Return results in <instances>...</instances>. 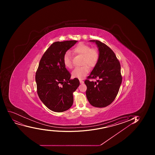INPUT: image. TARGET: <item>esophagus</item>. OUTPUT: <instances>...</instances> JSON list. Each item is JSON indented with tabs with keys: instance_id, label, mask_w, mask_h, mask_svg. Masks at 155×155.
<instances>
[{
	"instance_id": "esophagus-1",
	"label": "esophagus",
	"mask_w": 155,
	"mask_h": 155,
	"mask_svg": "<svg viewBox=\"0 0 155 155\" xmlns=\"http://www.w3.org/2000/svg\"><path fill=\"white\" fill-rule=\"evenodd\" d=\"M79 81H80V84H83V83H84V81H82V80H81V79H80V80H79Z\"/></svg>"
}]
</instances>
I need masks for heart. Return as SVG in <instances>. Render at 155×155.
I'll return each mask as SVG.
<instances>
[{"mask_svg":"<svg viewBox=\"0 0 155 155\" xmlns=\"http://www.w3.org/2000/svg\"><path fill=\"white\" fill-rule=\"evenodd\" d=\"M72 52L76 55L82 57L81 64L80 67L75 68L72 73L74 78L82 79L84 78L89 72V68H94L97 65L100 58V54L98 50L92 48L91 46L84 43H80L75 47ZM63 61L64 66L69 69L73 68L72 58L70 52L67 51L63 57Z\"/></svg>","mask_w":155,"mask_h":155,"instance_id":"1","label":"heart"}]
</instances>
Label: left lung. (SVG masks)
<instances>
[{"label": "left lung", "mask_w": 155, "mask_h": 155, "mask_svg": "<svg viewBox=\"0 0 155 155\" xmlns=\"http://www.w3.org/2000/svg\"><path fill=\"white\" fill-rule=\"evenodd\" d=\"M95 42L98 48L100 58L84 83L87 86L86 97L92 106L106 107L114 101L119 91L122 77L121 66L113 51L98 40ZM98 79L90 82L89 78Z\"/></svg>", "instance_id": "left-lung-1"}]
</instances>
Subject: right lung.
I'll list each match as a JSON object with an SVG mask.
<instances>
[{
	"label": "right lung",
	"mask_w": 155,
	"mask_h": 155,
	"mask_svg": "<svg viewBox=\"0 0 155 155\" xmlns=\"http://www.w3.org/2000/svg\"><path fill=\"white\" fill-rule=\"evenodd\" d=\"M77 41L52 43L43 54L36 72L37 91L42 102L49 110L63 112L73 104V92L78 87V78L71 79V74L63 61L64 54Z\"/></svg>",
	"instance_id": "add662e5"
}]
</instances>
